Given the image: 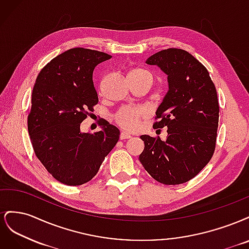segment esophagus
Instances as JSON below:
<instances>
[{
	"instance_id": "1",
	"label": "esophagus",
	"mask_w": 249,
	"mask_h": 249,
	"mask_svg": "<svg viewBox=\"0 0 249 249\" xmlns=\"http://www.w3.org/2000/svg\"><path fill=\"white\" fill-rule=\"evenodd\" d=\"M132 136L131 135L129 134V133H126V132H122L120 133V139L122 140H124V139H130Z\"/></svg>"
}]
</instances>
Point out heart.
Wrapping results in <instances>:
<instances>
[{
	"label": "heart",
	"instance_id": "heart-1",
	"mask_svg": "<svg viewBox=\"0 0 249 249\" xmlns=\"http://www.w3.org/2000/svg\"><path fill=\"white\" fill-rule=\"evenodd\" d=\"M149 74L147 71L142 70H135L130 72V74ZM145 111L141 107H132L125 106L120 108L115 114L116 123L126 130H136L139 126L141 118L144 117Z\"/></svg>",
	"mask_w": 249,
	"mask_h": 249
}]
</instances>
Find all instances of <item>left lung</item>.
Wrapping results in <instances>:
<instances>
[{
    "mask_svg": "<svg viewBox=\"0 0 249 249\" xmlns=\"http://www.w3.org/2000/svg\"><path fill=\"white\" fill-rule=\"evenodd\" d=\"M146 63L167 74L168 91L156 112V127H167V137L142 135L139 160L159 183L179 185L198 175L212 158L217 137L219 104L208 70L187 51L167 49Z\"/></svg>",
    "mask_w": 249,
    "mask_h": 249,
    "instance_id": "8db88e82",
    "label": "left lung"
}]
</instances>
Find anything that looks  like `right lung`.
Here are the masks:
<instances>
[{
	"instance_id": "obj_1",
	"label": "right lung",
	"mask_w": 249,
	"mask_h": 249,
	"mask_svg": "<svg viewBox=\"0 0 249 249\" xmlns=\"http://www.w3.org/2000/svg\"><path fill=\"white\" fill-rule=\"evenodd\" d=\"M111 57L94 50L71 49L52 59L37 76L28 115L30 139L38 160L64 185L89 182L119 139V130L107 120L94 134L80 130L99 103L94 67Z\"/></svg>"
}]
</instances>
